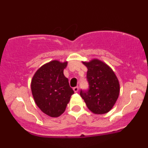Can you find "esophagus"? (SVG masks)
<instances>
[{
    "mask_svg": "<svg viewBox=\"0 0 148 148\" xmlns=\"http://www.w3.org/2000/svg\"><path fill=\"white\" fill-rule=\"evenodd\" d=\"M73 90H74V92H77L79 91V87H78V86H76V87H74V88H73Z\"/></svg>",
    "mask_w": 148,
    "mask_h": 148,
    "instance_id": "esophagus-1",
    "label": "esophagus"
}]
</instances>
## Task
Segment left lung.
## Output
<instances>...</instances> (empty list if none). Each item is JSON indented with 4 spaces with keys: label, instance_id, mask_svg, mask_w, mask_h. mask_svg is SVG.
<instances>
[{
    "label": "left lung",
    "instance_id": "obj_1",
    "mask_svg": "<svg viewBox=\"0 0 148 148\" xmlns=\"http://www.w3.org/2000/svg\"><path fill=\"white\" fill-rule=\"evenodd\" d=\"M87 67L89 90L80 95L86 106L95 114H104L112 109L120 94V84L108 64L99 59L83 62Z\"/></svg>",
    "mask_w": 148,
    "mask_h": 148
}]
</instances>
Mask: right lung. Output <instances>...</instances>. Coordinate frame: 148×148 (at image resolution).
<instances>
[{"instance_id": "add662e5", "label": "right lung", "mask_w": 148, "mask_h": 148, "mask_svg": "<svg viewBox=\"0 0 148 148\" xmlns=\"http://www.w3.org/2000/svg\"><path fill=\"white\" fill-rule=\"evenodd\" d=\"M67 61L54 60L40 67L31 81V90L35 102L44 113L57 118L65 111L74 90L64 75Z\"/></svg>"}]
</instances>
